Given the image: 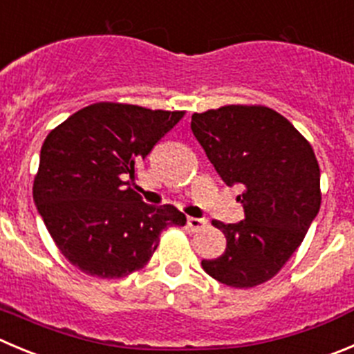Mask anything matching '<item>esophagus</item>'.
<instances>
[{"instance_id": "34e87169", "label": "esophagus", "mask_w": 354, "mask_h": 354, "mask_svg": "<svg viewBox=\"0 0 354 354\" xmlns=\"http://www.w3.org/2000/svg\"><path fill=\"white\" fill-rule=\"evenodd\" d=\"M187 223H188V229L190 230H194V232H197V230H201L203 229V227H206V220H204V218H194V216H190L187 220Z\"/></svg>"}]
</instances>
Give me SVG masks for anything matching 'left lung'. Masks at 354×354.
Wrapping results in <instances>:
<instances>
[{
  "label": "left lung",
  "instance_id": "obj_1",
  "mask_svg": "<svg viewBox=\"0 0 354 354\" xmlns=\"http://www.w3.org/2000/svg\"><path fill=\"white\" fill-rule=\"evenodd\" d=\"M194 136L237 196L244 220L213 225L227 248L203 269L232 288L276 276L306 237L322 204L319 166L311 145L283 115L266 106L230 104L192 115Z\"/></svg>",
  "mask_w": 354,
  "mask_h": 354
}]
</instances>
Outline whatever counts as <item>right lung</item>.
Listing matches in <instances>:
<instances>
[{"label": "right lung", "mask_w": 354, "mask_h": 354, "mask_svg": "<svg viewBox=\"0 0 354 354\" xmlns=\"http://www.w3.org/2000/svg\"><path fill=\"white\" fill-rule=\"evenodd\" d=\"M183 115L95 102L47 136L32 199L62 255L82 272L127 276L147 266L162 230L187 223L174 206L143 203L132 188L138 164Z\"/></svg>", "instance_id": "1"}]
</instances>
